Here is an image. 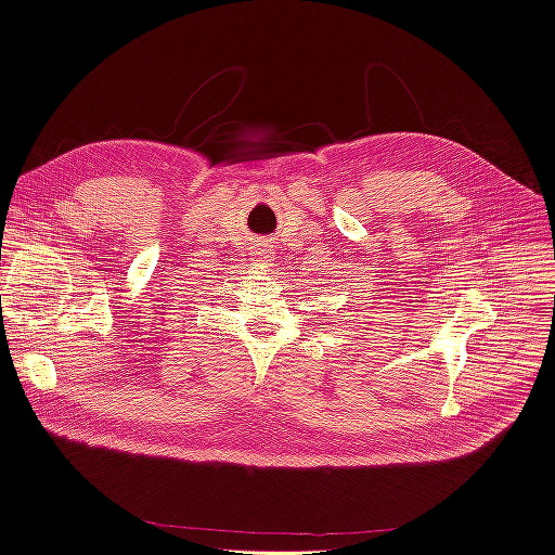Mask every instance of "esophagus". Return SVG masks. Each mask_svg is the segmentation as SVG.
Instances as JSON below:
<instances>
[{
	"label": "esophagus",
	"instance_id": "obj_1",
	"mask_svg": "<svg viewBox=\"0 0 555 555\" xmlns=\"http://www.w3.org/2000/svg\"><path fill=\"white\" fill-rule=\"evenodd\" d=\"M251 261H255L257 266H268V263L273 261V259H271V251H268L266 247H259V249L255 251V259H251Z\"/></svg>",
	"mask_w": 555,
	"mask_h": 555
}]
</instances>
